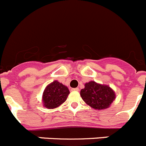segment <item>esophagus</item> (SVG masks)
Instances as JSON below:
<instances>
[{
    "label": "esophagus",
    "mask_w": 146,
    "mask_h": 146,
    "mask_svg": "<svg viewBox=\"0 0 146 146\" xmlns=\"http://www.w3.org/2000/svg\"><path fill=\"white\" fill-rule=\"evenodd\" d=\"M71 91H73V92H78V91H79V88H71Z\"/></svg>",
    "instance_id": "obj_1"
}]
</instances>
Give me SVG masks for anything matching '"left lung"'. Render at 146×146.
I'll return each instance as SVG.
<instances>
[{
	"label": "left lung",
	"instance_id": "1",
	"mask_svg": "<svg viewBox=\"0 0 146 146\" xmlns=\"http://www.w3.org/2000/svg\"><path fill=\"white\" fill-rule=\"evenodd\" d=\"M80 94L88 105L98 110L108 108L116 97L114 92L109 86L95 81L85 84V88L81 90Z\"/></svg>",
	"mask_w": 146,
	"mask_h": 146
}]
</instances>
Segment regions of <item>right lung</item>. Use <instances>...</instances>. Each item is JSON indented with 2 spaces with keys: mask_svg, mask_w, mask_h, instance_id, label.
<instances>
[{
  "mask_svg": "<svg viewBox=\"0 0 146 146\" xmlns=\"http://www.w3.org/2000/svg\"><path fill=\"white\" fill-rule=\"evenodd\" d=\"M69 94L68 87L58 81H53L47 86L43 92V105L48 109L56 108L66 101Z\"/></svg>",
  "mask_w": 146,
  "mask_h": 146,
  "instance_id": "add662e5",
  "label": "right lung"
}]
</instances>
